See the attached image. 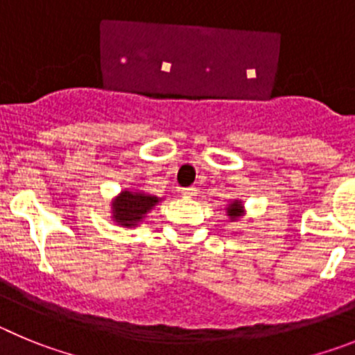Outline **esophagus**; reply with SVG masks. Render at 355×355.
Segmentation results:
<instances>
[{
	"mask_svg": "<svg viewBox=\"0 0 355 355\" xmlns=\"http://www.w3.org/2000/svg\"><path fill=\"white\" fill-rule=\"evenodd\" d=\"M181 193H183L184 197H193V196H197V188L196 187H187V188H183V190H181Z\"/></svg>",
	"mask_w": 355,
	"mask_h": 355,
	"instance_id": "obj_1",
	"label": "esophagus"
}]
</instances>
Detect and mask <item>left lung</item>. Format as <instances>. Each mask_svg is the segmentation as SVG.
Instances as JSON below:
<instances>
[{
    "instance_id": "8db88e82",
    "label": "left lung",
    "mask_w": 355,
    "mask_h": 355,
    "mask_svg": "<svg viewBox=\"0 0 355 355\" xmlns=\"http://www.w3.org/2000/svg\"><path fill=\"white\" fill-rule=\"evenodd\" d=\"M227 215L231 220H236L238 216L243 215V206H241V202H238V200H234V202H231L227 208Z\"/></svg>"
}]
</instances>
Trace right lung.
Segmentation results:
<instances>
[{"label":"right lung","mask_w":355,"mask_h":355,"mask_svg":"<svg viewBox=\"0 0 355 355\" xmlns=\"http://www.w3.org/2000/svg\"><path fill=\"white\" fill-rule=\"evenodd\" d=\"M158 197L147 196L144 192H124L114 200V218L117 224L124 227H135L139 225L146 213L158 202Z\"/></svg>","instance_id":"add662e5"}]
</instances>
